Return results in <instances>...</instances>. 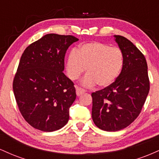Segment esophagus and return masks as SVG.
I'll use <instances>...</instances> for the list:
<instances>
[{
    "label": "esophagus",
    "instance_id": "1",
    "mask_svg": "<svg viewBox=\"0 0 159 159\" xmlns=\"http://www.w3.org/2000/svg\"><path fill=\"white\" fill-rule=\"evenodd\" d=\"M84 93H85L84 89L81 88V87H76V94H77L78 96H81V95L83 94Z\"/></svg>",
    "mask_w": 159,
    "mask_h": 159
}]
</instances>
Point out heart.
I'll return each instance as SVG.
<instances>
[{
    "mask_svg": "<svg viewBox=\"0 0 159 159\" xmlns=\"http://www.w3.org/2000/svg\"><path fill=\"white\" fill-rule=\"evenodd\" d=\"M124 64L123 51L106 43L94 42L85 43L69 54L66 61L69 78L75 81L87 72L84 84L106 87L114 83Z\"/></svg>",
    "mask_w": 159,
    "mask_h": 159,
    "instance_id": "1",
    "label": "heart"
}]
</instances>
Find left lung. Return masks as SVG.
<instances>
[{"label": "left lung", "instance_id": "1", "mask_svg": "<svg viewBox=\"0 0 159 159\" xmlns=\"http://www.w3.org/2000/svg\"><path fill=\"white\" fill-rule=\"evenodd\" d=\"M115 38L124 55L121 72L114 83L91 94L93 120L98 128L107 132L121 130L133 123L149 91L145 57L125 37L116 35Z\"/></svg>", "mask_w": 159, "mask_h": 159}]
</instances>
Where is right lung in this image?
I'll return each instance as SVG.
<instances>
[{
	"label": "right lung",
	"mask_w": 159,
	"mask_h": 159,
	"mask_svg": "<svg viewBox=\"0 0 159 159\" xmlns=\"http://www.w3.org/2000/svg\"><path fill=\"white\" fill-rule=\"evenodd\" d=\"M78 38L46 34L25 48L12 83L25 121L43 132L63 127L76 98L74 83L63 72L67 49Z\"/></svg>",
	"instance_id": "obj_1"
}]
</instances>
